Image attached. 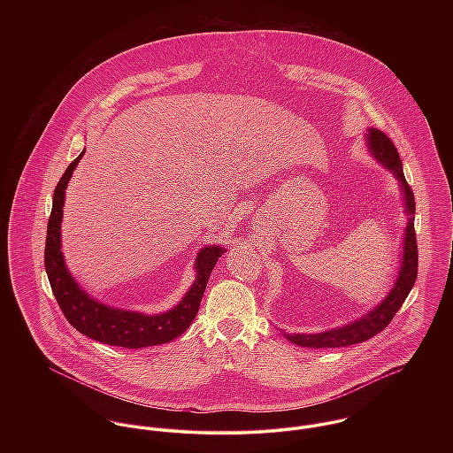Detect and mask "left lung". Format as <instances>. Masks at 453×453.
<instances>
[{
    "instance_id": "obj_1",
    "label": "left lung",
    "mask_w": 453,
    "mask_h": 453,
    "mask_svg": "<svg viewBox=\"0 0 453 453\" xmlns=\"http://www.w3.org/2000/svg\"><path fill=\"white\" fill-rule=\"evenodd\" d=\"M366 148L370 155L382 165L388 173L397 180V187L403 195V209L406 214V226L401 241V258L399 268L394 279V284L390 288L384 300L370 309L366 314H363L359 319L352 323L343 324L338 327H331L319 333H284V336L300 347L309 349H334V347H347L354 343L366 342L368 338L380 333L390 319L395 316V312L401 309L403 302L406 300L408 293L411 291L415 279H417V237H415V198L413 192L408 187L403 173V164L399 158V153L392 141L382 130L370 127L365 134Z\"/></svg>"
}]
</instances>
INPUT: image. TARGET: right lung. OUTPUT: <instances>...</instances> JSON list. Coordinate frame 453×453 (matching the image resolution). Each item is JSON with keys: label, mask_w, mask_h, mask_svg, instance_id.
<instances>
[{"label": "right lung", "mask_w": 453, "mask_h": 453, "mask_svg": "<svg viewBox=\"0 0 453 453\" xmlns=\"http://www.w3.org/2000/svg\"><path fill=\"white\" fill-rule=\"evenodd\" d=\"M83 153L85 150L67 165L61 181L54 190V203L47 226L45 270L58 303L73 327L101 343L126 349H142L167 343L190 327L198 312L209 275L216 261L226 250L214 244L205 246L196 253L194 284L185 293L181 302L167 312L142 314L137 311H126L106 305L90 296L71 275L69 268L65 266V255L61 251V223L65 212V188Z\"/></svg>", "instance_id": "right-lung-1"}]
</instances>
